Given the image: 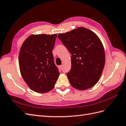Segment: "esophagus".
Listing matches in <instances>:
<instances>
[{
  "label": "esophagus",
  "mask_w": 126,
  "mask_h": 126,
  "mask_svg": "<svg viewBox=\"0 0 126 126\" xmlns=\"http://www.w3.org/2000/svg\"><path fill=\"white\" fill-rule=\"evenodd\" d=\"M60 68H61V69H63V65H60Z\"/></svg>",
  "instance_id": "esophagus-1"
}]
</instances>
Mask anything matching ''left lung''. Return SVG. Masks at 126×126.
I'll return each mask as SVG.
<instances>
[{
	"mask_svg": "<svg viewBox=\"0 0 126 126\" xmlns=\"http://www.w3.org/2000/svg\"><path fill=\"white\" fill-rule=\"evenodd\" d=\"M58 38L71 54V68L67 73L73 88L86 90L98 81L104 69L105 57L101 40L94 32L80 27Z\"/></svg>",
	"mask_w": 126,
	"mask_h": 126,
	"instance_id": "1",
	"label": "left lung"
}]
</instances>
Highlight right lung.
Masks as SVG:
<instances>
[{"instance_id": "right-lung-1", "label": "right lung", "mask_w": 126, "mask_h": 126, "mask_svg": "<svg viewBox=\"0 0 126 126\" xmlns=\"http://www.w3.org/2000/svg\"><path fill=\"white\" fill-rule=\"evenodd\" d=\"M56 34L31 35L22 44L18 57L22 78L32 91L52 90L59 76L52 51Z\"/></svg>"}]
</instances>
